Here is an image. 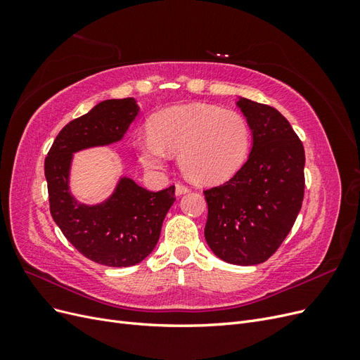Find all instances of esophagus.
<instances>
[{
	"label": "esophagus",
	"instance_id": "obj_1",
	"mask_svg": "<svg viewBox=\"0 0 360 360\" xmlns=\"http://www.w3.org/2000/svg\"><path fill=\"white\" fill-rule=\"evenodd\" d=\"M191 189L188 186H184L181 183L176 184V195H183V193H188Z\"/></svg>",
	"mask_w": 360,
	"mask_h": 360
}]
</instances>
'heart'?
I'll list each match as a JSON object with an SVG mask.
<instances>
[{"instance_id": "heart-1", "label": "heart", "mask_w": 360, "mask_h": 360, "mask_svg": "<svg viewBox=\"0 0 360 360\" xmlns=\"http://www.w3.org/2000/svg\"><path fill=\"white\" fill-rule=\"evenodd\" d=\"M138 155L148 169H162L169 153H179L184 176L200 184L230 179L249 150L245 117L207 103L174 106L159 112L150 134L138 139Z\"/></svg>"}]
</instances>
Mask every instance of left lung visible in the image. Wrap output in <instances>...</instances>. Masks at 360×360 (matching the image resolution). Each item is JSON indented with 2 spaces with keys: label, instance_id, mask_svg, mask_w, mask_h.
I'll use <instances>...</instances> for the list:
<instances>
[{
  "label": "left lung",
  "instance_id": "left-lung-1",
  "mask_svg": "<svg viewBox=\"0 0 360 360\" xmlns=\"http://www.w3.org/2000/svg\"><path fill=\"white\" fill-rule=\"evenodd\" d=\"M237 106L252 134V148L233 179L204 191L209 207L204 236L216 257L254 266L276 252L296 222L304 192V150L275 108L245 97Z\"/></svg>",
  "mask_w": 360,
  "mask_h": 360
}]
</instances>
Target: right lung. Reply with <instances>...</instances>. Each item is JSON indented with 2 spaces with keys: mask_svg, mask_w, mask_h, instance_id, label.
<instances>
[{
  "mask_svg": "<svg viewBox=\"0 0 360 360\" xmlns=\"http://www.w3.org/2000/svg\"><path fill=\"white\" fill-rule=\"evenodd\" d=\"M138 112L134 97L97 103L60 130L45 159L52 219L68 240L97 264L141 263L155 249L163 219L176 201L174 186L150 192L129 177L120 179L111 197L99 204H82L70 192L73 153L118 143Z\"/></svg>",
  "mask_w": 360,
  "mask_h": 360,
  "instance_id": "add662e5",
  "label": "right lung"
}]
</instances>
